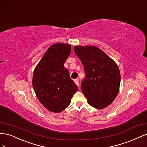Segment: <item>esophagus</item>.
<instances>
[{"label": "esophagus", "instance_id": "1", "mask_svg": "<svg viewBox=\"0 0 147 147\" xmlns=\"http://www.w3.org/2000/svg\"><path fill=\"white\" fill-rule=\"evenodd\" d=\"M74 82H75V83L77 84V86H79V85H80V84H79V82H78V79H76V80H74Z\"/></svg>", "mask_w": 147, "mask_h": 147}]
</instances>
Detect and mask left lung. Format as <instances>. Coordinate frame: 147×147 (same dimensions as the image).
<instances>
[{"label": "left lung", "instance_id": "left-lung-1", "mask_svg": "<svg viewBox=\"0 0 147 147\" xmlns=\"http://www.w3.org/2000/svg\"><path fill=\"white\" fill-rule=\"evenodd\" d=\"M74 52L84 67L86 76L81 90L88 103L97 109L108 107L119 91L121 75L118 65L96 46L76 45Z\"/></svg>", "mask_w": 147, "mask_h": 147}]
</instances>
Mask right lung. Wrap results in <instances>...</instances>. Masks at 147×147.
I'll return each mask as SVG.
<instances>
[{
    "label": "right lung",
    "mask_w": 147,
    "mask_h": 147,
    "mask_svg": "<svg viewBox=\"0 0 147 147\" xmlns=\"http://www.w3.org/2000/svg\"><path fill=\"white\" fill-rule=\"evenodd\" d=\"M70 52V44H53L34 70L32 86L35 93L40 102L50 112H63L78 91L64 65Z\"/></svg>",
    "instance_id": "obj_1"
}]
</instances>
